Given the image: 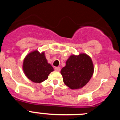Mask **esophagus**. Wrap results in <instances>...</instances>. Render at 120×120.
Here are the masks:
<instances>
[{
  "label": "esophagus",
  "instance_id": "34e87169",
  "mask_svg": "<svg viewBox=\"0 0 120 120\" xmlns=\"http://www.w3.org/2000/svg\"><path fill=\"white\" fill-rule=\"evenodd\" d=\"M55 70L56 71H59L61 70V68L59 67H55Z\"/></svg>",
  "mask_w": 120,
  "mask_h": 120
}]
</instances>
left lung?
<instances>
[{
	"mask_svg": "<svg viewBox=\"0 0 120 120\" xmlns=\"http://www.w3.org/2000/svg\"><path fill=\"white\" fill-rule=\"evenodd\" d=\"M93 73L94 66L91 59L85 53L70 56L61 71L64 83L72 90L84 86L90 81Z\"/></svg>",
	"mask_w": 120,
	"mask_h": 120,
	"instance_id": "obj_1",
	"label": "left lung"
}]
</instances>
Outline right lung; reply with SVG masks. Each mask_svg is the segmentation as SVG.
Instances as JSON below:
<instances>
[{
  "label": "right lung",
  "instance_id": "add662e5",
  "mask_svg": "<svg viewBox=\"0 0 120 120\" xmlns=\"http://www.w3.org/2000/svg\"><path fill=\"white\" fill-rule=\"evenodd\" d=\"M23 71L29 79L35 83H41L48 78L53 71L52 66L47 62L44 52L37 50L29 53L23 61Z\"/></svg>",
  "mask_w": 120,
  "mask_h": 120
}]
</instances>
